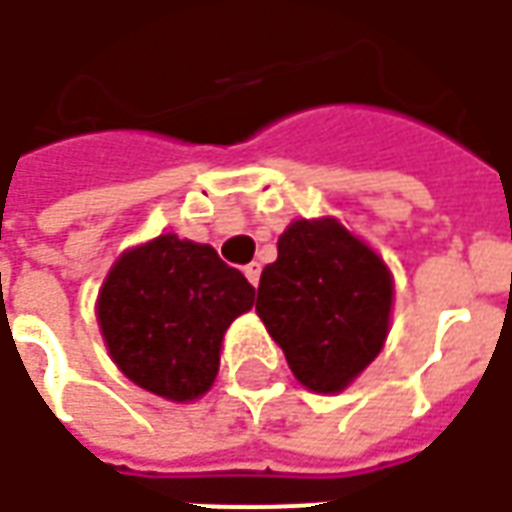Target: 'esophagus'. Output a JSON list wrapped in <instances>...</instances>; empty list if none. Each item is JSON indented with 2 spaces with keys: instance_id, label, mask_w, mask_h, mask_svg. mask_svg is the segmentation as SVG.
Wrapping results in <instances>:
<instances>
[{
  "instance_id": "esophagus-1",
  "label": "esophagus",
  "mask_w": 512,
  "mask_h": 512,
  "mask_svg": "<svg viewBox=\"0 0 512 512\" xmlns=\"http://www.w3.org/2000/svg\"><path fill=\"white\" fill-rule=\"evenodd\" d=\"M245 276H248V281L256 287L259 284V276H262V264L259 262H250L248 267H245Z\"/></svg>"
}]
</instances>
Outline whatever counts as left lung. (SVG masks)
<instances>
[{
	"label": "left lung",
	"instance_id": "left-lung-1",
	"mask_svg": "<svg viewBox=\"0 0 512 512\" xmlns=\"http://www.w3.org/2000/svg\"><path fill=\"white\" fill-rule=\"evenodd\" d=\"M392 307L389 264L335 216L284 228L256 298L287 366L315 394H338L358 380L389 338Z\"/></svg>",
	"mask_w": 512,
	"mask_h": 512
}]
</instances>
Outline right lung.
Listing matches in <instances>:
<instances>
[{
	"label": "right lung",
	"mask_w": 512,
	"mask_h": 512,
	"mask_svg": "<svg viewBox=\"0 0 512 512\" xmlns=\"http://www.w3.org/2000/svg\"><path fill=\"white\" fill-rule=\"evenodd\" d=\"M253 296L211 245L160 233L115 259L95 318L109 358L135 386L191 403L214 386L222 338Z\"/></svg>",
	"instance_id": "right-lung-1"
}]
</instances>
